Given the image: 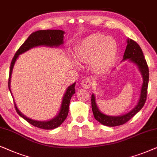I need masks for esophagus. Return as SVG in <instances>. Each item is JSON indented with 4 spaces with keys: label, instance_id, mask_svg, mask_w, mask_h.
Returning a JSON list of instances; mask_svg holds the SVG:
<instances>
[{
    "label": "esophagus",
    "instance_id": "1",
    "mask_svg": "<svg viewBox=\"0 0 157 157\" xmlns=\"http://www.w3.org/2000/svg\"><path fill=\"white\" fill-rule=\"evenodd\" d=\"M92 84H93V82H92L91 79L90 78H85L81 81V85L85 89L90 88L91 87Z\"/></svg>",
    "mask_w": 157,
    "mask_h": 157
}]
</instances>
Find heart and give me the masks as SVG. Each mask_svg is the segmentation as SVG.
I'll return each instance as SVG.
<instances>
[{"label":"heart","instance_id":"obj_1","mask_svg":"<svg viewBox=\"0 0 157 157\" xmlns=\"http://www.w3.org/2000/svg\"><path fill=\"white\" fill-rule=\"evenodd\" d=\"M76 52L80 62H90L94 72L102 74L108 72L114 64L117 45L111 38H107L101 33H93L81 41Z\"/></svg>","mask_w":157,"mask_h":157}]
</instances>
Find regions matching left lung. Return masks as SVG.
Wrapping results in <instances>:
<instances>
[{"instance_id":"1","label":"left lung","mask_w":157,"mask_h":157,"mask_svg":"<svg viewBox=\"0 0 157 157\" xmlns=\"http://www.w3.org/2000/svg\"><path fill=\"white\" fill-rule=\"evenodd\" d=\"M129 59V61L133 62L139 67L143 77V84H142L140 98L136 106L128 112V113L118 116H110L103 114L98 109L95 103V98L94 94L91 97L92 110L94 117L100 124L107 126H117L126 124L127 121L135 116L140 110L143 108L147 100V88L149 84V67H148L147 61L144 58V53L140 46L135 41L131 39H127L126 49L125 50L123 61Z\"/></svg>"}]
</instances>
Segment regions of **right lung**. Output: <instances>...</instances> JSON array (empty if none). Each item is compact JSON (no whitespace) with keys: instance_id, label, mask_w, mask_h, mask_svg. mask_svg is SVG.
I'll use <instances>...</instances> for the list:
<instances>
[{"instance_id":"right-lung-1","label":"right lung","mask_w":157,"mask_h":157,"mask_svg":"<svg viewBox=\"0 0 157 157\" xmlns=\"http://www.w3.org/2000/svg\"><path fill=\"white\" fill-rule=\"evenodd\" d=\"M64 31L62 30H40L35 31L31 33L28 37V39L24 41V43L21 46L19 49L16 52L15 55L12 59L11 63H10V71H9V78H8V88L11 93L10 88V77H11L12 70L14 64H15L16 60L18 57V55L24 52L28 51L29 49L33 47H39V46H47V47H59L60 45L63 44L64 41ZM75 82L71 85L70 87H67L66 93L62 99V105L60 107V110L58 115L54 118L47 121H38L32 120V119L27 118L24 114L21 113L18 109L16 104L15 103V108L17 113L21 117L25 119L27 122L32 125L33 126H36L37 128L46 129V130H50V129H54L59 126L65 120L69 112V105H70V102L72 96L75 93ZM12 95V93H11Z\"/></svg>"}]
</instances>
